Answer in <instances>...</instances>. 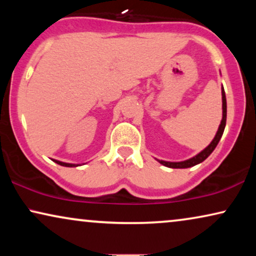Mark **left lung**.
<instances>
[{
  "label": "left lung",
  "instance_id": "8db88e82",
  "mask_svg": "<svg viewBox=\"0 0 256 256\" xmlns=\"http://www.w3.org/2000/svg\"><path fill=\"white\" fill-rule=\"evenodd\" d=\"M222 124H220V126H219L218 132H216V138H213V141L211 143H210V146H208V148H205L202 152H199L197 156L192 157V158L188 160H184V162L174 163V162H166V160H158L160 164H163V166H169V168H174V169H183V168H190V166H196V164L202 163V160H205L210 155H211L213 150L216 149V144L219 143L220 138H222V132H224V130H225V126H226L227 106H226V96H225V90H224V88H222Z\"/></svg>",
  "mask_w": 256,
  "mask_h": 256
}]
</instances>
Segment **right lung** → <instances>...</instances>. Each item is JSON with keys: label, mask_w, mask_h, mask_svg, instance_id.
Returning a JSON list of instances; mask_svg holds the SVG:
<instances>
[{"label": "right lung", "mask_w": 256, "mask_h": 256, "mask_svg": "<svg viewBox=\"0 0 256 256\" xmlns=\"http://www.w3.org/2000/svg\"><path fill=\"white\" fill-rule=\"evenodd\" d=\"M56 163L59 164V166H76L74 164H70V163H64V162H59V160H54Z\"/></svg>", "instance_id": "add662e5"}]
</instances>
